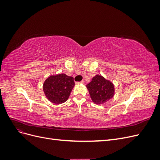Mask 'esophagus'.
Returning a JSON list of instances; mask_svg holds the SVG:
<instances>
[{"mask_svg": "<svg viewBox=\"0 0 160 160\" xmlns=\"http://www.w3.org/2000/svg\"><path fill=\"white\" fill-rule=\"evenodd\" d=\"M84 83V81H81L80 82H76L75 84L76 85H78V84H82V83Z\"/></svg>", "mask_w": 160, "mask_h": 160, "instance_id": "1", "label": "esophagus"}]
</instances>
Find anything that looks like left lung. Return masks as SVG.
Instances as JSON below:
<instances>
[{
  "label": "left lung",
  "instance_id": "obj_1",
  "mask_svg": "<svg viewBox=\"0 0 160 160\" xmlns=\"http://www.w3.org/2000/svg\"><path fill=\"white\" fill-rule=\"evenodd\" d=\"M91 98L97 105L103 104L113 98L115 95V87L112 82L100 75H96L87 85Z\"/></svg>",
  "mask_w": 160,
  "mask_h": 160
}]
</instances>
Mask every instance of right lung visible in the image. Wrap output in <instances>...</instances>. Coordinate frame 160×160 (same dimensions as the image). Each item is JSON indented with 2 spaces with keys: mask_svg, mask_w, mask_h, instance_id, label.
I'll list each match as a JSON object with an SVG mask.
<instances>
[{
  "mask_svg": "<svg viewBox=\"0 0 160 160\" xmlns=\"http://www.w3.org/2000/svg\"><path fill=\"white\" fill-rule=\"evenodd\" d=\"M75 86L73 77L64 73L51 75L43 83L47 99L55 104H61L68 99Z\"/></svg>",
  "mask_w": 160,
  "mask_h": 160,
  "instance_id": "right-lung-1",
  "label": "right lung"
}]
</instances>
